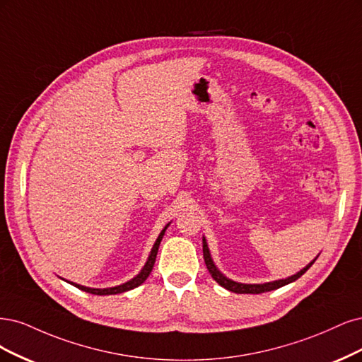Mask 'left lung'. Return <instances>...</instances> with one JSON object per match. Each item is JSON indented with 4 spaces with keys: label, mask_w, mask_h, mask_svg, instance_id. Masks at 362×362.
<instances>
[{
    "label": "left lung",
    "mask_w": 362,
    "mask_h": 362,
    "mask_svg": "<svg viewBox=\"0 0 362 362\" xmlns=\"http://www.w3.org/2000/svg\"><path fill=\"white\" fill-rule=\"evenodd\" d=\"M203 257H204V262H206V266H207V271L211 272L212 278L215 279V281H216L219 286H223L224 288H227V290H230V291H235V293H251V295L264 293V291H271V290L283 287V286H286V284H288V283L296 281V279H298L300 275H304V274L310 269V266H311L314 262H316V259H314L310 264H307V266L304 267V269H300L298 274L291 275V276H288V278H286V279H276V281L264 283V284H242V283L233 281V279L224 276V274L219 272V269L215 266V263H214V260H212V257H211V251H209L207 242H206L204 238H203Z\"/></svg>",
    "instance_id": "left-lung-1"
}]
</instances>
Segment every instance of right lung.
Returning <instances> with one entry per match:
<instances>
[{
	"mask_svg": "<svg viewBox=\"0 0 362 362\" xmlns=\"http://www.w3.org/2000/svg\"><path fill=\"white\" fill-rule=\"evenodd\" d=\"M168 226H170V224H167V226L164 227V230H162V231L159 233V236H158V239H156V242H155V245H153V248H151V251H150V255H148V259H147L144 267L141 269V272H139L136 276H134L132 279H129V281H127V283H123V284L115 286V287H107V288H91V287L79 286V284L71 283V281H67V283H71L72 286H75V287H78V288H81V290L87 291V293L100 295V296H103V295H117V293H123V291L132 290V288H135V287H138V286H141V284L146 281V279H147V276L150 275L151 269H153V264H155V262H156V254H158V250H159L160 240H162V238H164L165 230H167Z\"/></svg>",
	"mask_w": 362,
	"mask_h": 362,
	"instance_id": "obj_1",
	"label": "right lung"
}]
</instances>
